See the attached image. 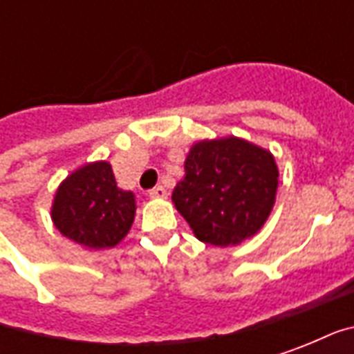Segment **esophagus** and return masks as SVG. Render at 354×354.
<instances>
[{
    "label": "esophagus",
    "instance_id": "34e87169",
    "mask_svg": "<svg viewBox=\"0 0 354 354\" xmlns=\"http://www.w3.org/2000/svg\"><path fill=\"white\" fill-rule=\"evenodd\" d=\"M149 197L151 199H165L167 197V189L162 185H157L153 189H149Z\"/></svg>",
    "mask_w": 354,
    "mask_h": 354
}]
</instances>
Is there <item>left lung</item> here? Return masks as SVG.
Wrapping results in <instances>:
<instances>
[{
	"instance_id": "left-lung-1",
	"label": "left lung",
	"mask_w": 354,
	"mask_h": 354,
	"mask_svg": "<svg viewBox=\"0 0 354 354\" xmlns=\"http://www.w3.org/2000/svg\"><path fill=\"white\" fill-rule=\"evenodd\" d=\"M184 169L172 203L199 241L237 246L263 227L279 187V167L269 149L237 136L201 140Z\"/></svg>"
}]
</instances>
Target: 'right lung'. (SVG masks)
Listing matches in <instances>:
<instances>
[{"mask_svg":"<svg viewBox=\"0 0 354 354\" xmlns=\"http://www.w3.org/2000/svg\"><path fill=\"white\" fill-rule=\"evenodd\" d=\"M136 214L134 193L117 187L108 161L83 165L60 182L50 218L66 239L87 250L117 246Z\"/></svg>","mask_w":354,"mask_h":354,"instance_id":"1","label":"right lung"}]
</instances>
